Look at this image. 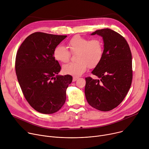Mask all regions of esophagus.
I'll list each match as a JSON object with an SVG mask.
<instances>
[{
    "label": "esophagus",
    "instance_id": "34e87169",
    "mask_svg": "<svg viewBox=\"0 0 149 149\" xmlns=\"http://www.w3.org/2000/svg\"><path fill=\"white\" fill-rule=\"evenodd\" d=\"M78 79H79V77H78L74 76V77H73V82H75V81H76Z\"/></svg>",
    "mask_w": 149,
    "mask_h": 149
}]
</instances>
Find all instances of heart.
<instances>
[{
    "mask_svg": "<svg viewBox=\"0 0 149 149\" xmlns=\"http://www.w3.org/2000/svg\"><path fill=\"white\" fill-rule=\"evenodd\" d=\"M67 48L72 54H76L75 63L63 66V72L66 74L79 76L88 69L94 68L101 61L104 48L102 40L98 38L89 40L81 36H74L67 42ZM54 58L61 63H67L70 53L62 45H58L53 51Z\"/></svg>",
    "mask_w": 149,
    "mask_h": 149,
    "instance_id": "1",
    "label": "heart"
}]
</instances>
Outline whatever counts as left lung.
I'll use <instances>...</instances> for the list:
<instances>
[{
  "label": "left lung",
  "mask_w": 149,
  "mask_h": 149,
  "mask_svg": "<svg viewBox=\"0 0 149 149\" xmlns=\"http://www.w3.org/2000/svg\"><path fill=\"white\" fill-rule=\"evenodd\" d=\"M95 35L103 39V55L92 72L98 79L85 78V94L91 106L107 111L121 103L131 87L132 54L127 40L114 30H98Z\"/></svg>",
  "instance_id": "obj_1"
}]
</instances>
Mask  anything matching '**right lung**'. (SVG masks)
<instances>
[{"mask_svg":"<svg viewBox=\"0 0 149 149\" xmlns=\"http://www.w3.org/2000/svg\"><path fill=\"white\" fill-rule=\"evenodd\" d=\"M67 36L35 32L22 43L16 55L15 72L29 104L43 114L58 111L66 100L70 75L58 74L61 66L53 56L56 47Z\"/></svg>","mask_w":149,"mask_h":149,"instance_id":"right-lung-1","label":"right lung"}]
</instances>
